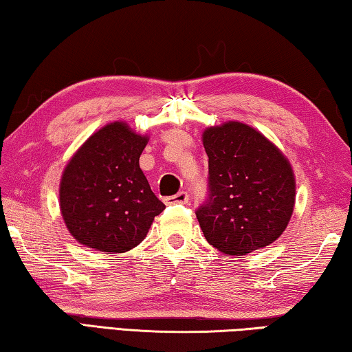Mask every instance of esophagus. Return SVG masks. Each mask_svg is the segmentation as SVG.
Returning <instances> with one entry per match:
<instances>
[{"label": "esophagus", "instance_id": "34e87169", "mask_svg": "<svg viewBox=\"0 0 352 352\" xmlns=\"http://www.w3.org/2000/svg\"><path fill=\"white\" fill-rule=\"evenodd\" d=\"M189 200V194L186 192V190H180V192L172 195V197H168L166 199V204L168 205H172V204H182V205H186Z\"/></svg>", "mask_w": 352, "mask_h": 352}]
</instances>
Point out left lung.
<instances>
[{"label": "left lung", "mask_w": 352, "mask_h": 352, "mask_svg": "<svg viewBox=\"0 0 352 352\" xmlns=\"http://www.w3.org/2000/svg\"><path fill=\"white\" fill-rule=\"evenodd\" d=\"M208 199L195 216L219 252L243 256L275 242L295 206V175L284 153L247 124L228 121L204 132Z\"/></svg>", "instance_id": "left-lung-1"}]
</instances>
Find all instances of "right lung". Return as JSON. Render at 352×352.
<instances>
[{"label":"right lung","instance_id":"obj_1","mask_svg":"<svg viewBox=\"0 0 352 352\" xmlns=\"http://www.w3.org/2000/svg\"><path fill=\"white\" fill-rule=\"evenodd\" d=\"M147 141L127 122H110L68 162L58 189L60 212L82 245L126 253L144 241L155 216L166 208L140 168Z\"/></svg>","mask_w":352,"mask_h":352}]
</instances>
